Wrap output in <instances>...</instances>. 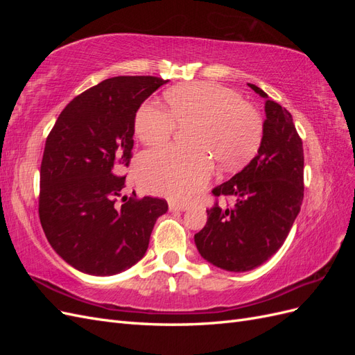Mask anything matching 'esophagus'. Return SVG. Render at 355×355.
Listing matches in <instances>:
<instances>
[{
    "label": "esophagus",
    "mask_w": 355,
    "mask_h": 355,
    "mask_svg": "<svg viewBox=\"0 0 355 355\" xmlns=\"http://www.w3.org/2000/svg\"><path fill=\"white\" fill-rule=\"evenodd\" d=\"M168 209L170 211H184L188 209V204H179V202H168Z\"/></svg>",
    "instance_id": "1"
}]
</instances>
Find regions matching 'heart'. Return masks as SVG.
Returning <instances> with one entry per match:
<instances>
[{
	"instance_id": "b5f03b06",
	"label": "heart",
	"mask_w": 355,
	"mask_h": 355,
	"mask_svg": "<svg viewBox=\"0 0 355 355\" xmlns=\"http://www.w3.org/2000/svg\"><path fill=\"white\" fill-rule=\"evenodd\" d=\"M168 111L145 102L136 112L135 132L148 146L166 145L180 128L192 127L188 144L192 149H155L137 166L144 189L176 201H188L213 175V158L223 168H237L249 161L262 141L263 123L253 105L210 81L176 85L166 92Z\"/></svg>"
}]
</instances>
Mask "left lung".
<instances>
[{
  "instance_id": "8db88e82",
  "label": "left lung",
  "mask_w": 355,
  "mask_h": 355,
  "mask_svg": "<svg viewBox=\"0 0 355 355\" xmlns=\"http://www.w3.org/2000/svg\"><path fill=\"white\" fill-rule=\"evenodd\" d=\"M249 85L266 99L259 151L240 173L213 188L216 201L194 237L204 259L232 272L254 270L280 249L304 200V148L292 114ZM219 196H232L234 206L219 207Z\"/></svg>"
}]
</instances>
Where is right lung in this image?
Masks as SVG:
<instances>
[{"mask_svg":"<svg viewBox=\"0 0 355 355\" xmlns=\"http://www.w3.org/2000/svg\"><path fill=\"white\" fill-rule=\"evenodd\" d=\"M167 81L151 75L105 80L73 98L47 136L40 220L53 249L75 270L114 275L133 266L168 209L163 198L121 196L136 112Z\"/></svg>","mask_w":355,"mask_h":355,"instance_id":"right-lung-1","label":"right lung"}]
</instances>
